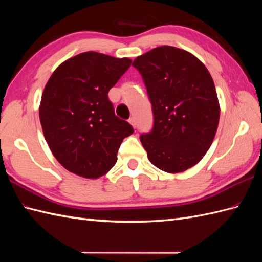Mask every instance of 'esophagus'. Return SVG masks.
I'll use <instances>...</instances> for the list:
<instances>
[{"instance_id":"esophagus-1","label":"esophagus","mask_w":262,"mask_h":262,"mask_svg":"<svg viewBox=\"0 0 262 262\" xmlns=\"http://www.w3.org/2000/svg\"><path fill=\"white\" fill-rule=\"evenodd\" d=\"M129 124L133 126V127H136V120H135V118H134V117H132V118L129 119Z\"/></svg>"}]
</instances>
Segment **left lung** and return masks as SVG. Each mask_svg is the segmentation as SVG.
Masks as SVG:
<instances>
[{"mask_svg": "<svg viewBox=\"0 0 262 262\" xmlns=\"http://www.w3.org/2000/svg\"><path fill=\"white\" fill-rule=\"evenodd\" d=\"M151 100L154 126L141 142L153 165L180 173L196 165L214 141L220 102L211 75L187 51L161 46L135 58Z\"/></svg>", "mask_w": 262, "mask_h": 262, "instance_id": "obj_1", "label": "left lung"}]
</instances>
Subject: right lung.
<instances>
[{
	"mask_svg": "<svg viewBox=\"0 0 262 262\" xmlns=\"http://www.w3.org/2000/svg\"><path fill=\"white\" fill-rule=\"evenodd\" d=\"M132 64L97 52L66 59L43 89L39 118L53 155L64 168L98 179L113 168L133 127L115 115L108 92Z\"/></svg>",
	"mask_w": 262,
	"mask_h": 262,
	"instance_id": "1",
	"label": "right lung"
}]
</instances>
